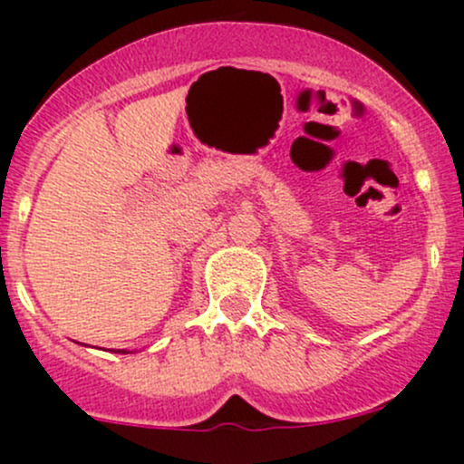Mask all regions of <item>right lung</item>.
<instances>
[{"mask_svg": "<svg viewBox=\"0 0 464 464\" xmlns=\"http://www.w3.org/2000/svg\"><path fill=\"white\" fill-rule=\"evenodd\" d=\"M111 351H113V349H111ZM115 353H130V351H126V349H117Z\"/></svg>", "mask_w": 464, "mask_h": 464, "instance_id": "1", "label": "right lung"}]
</instances>
